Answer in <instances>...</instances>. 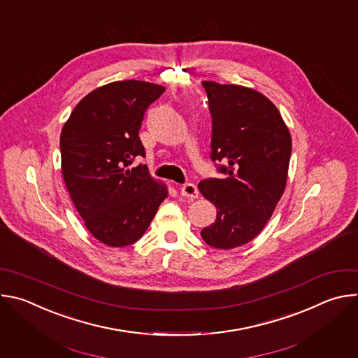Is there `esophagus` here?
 <instances>
[{
  "mask_svg": "<svg viewBox=\"0 0 358 358\" xmlns=\"http://www.w3.org/2000/svg\"><path fill=\"white\" fill-rule=\"evenodd\" d=\"M180 192H181L182 196H187V198H198V195H199L198 188H196L194 184H191V182L184 184V185L181 187Z\"/></svg>",
  "mask_w": 358,
  "mask_h": 358,
  "instance_id": "esophagus-1",
  "label": "esophagus"
}]
</instances>
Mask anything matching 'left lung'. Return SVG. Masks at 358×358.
I'll return each instance as SVG.
<instances>
[{
	"instance_id": "1",
	"label": "left lung",
	"mask_w": 358,
	"mask_h": 358,
	"mask_svg": "<svg viewBox=\"0 0 358 358\" xmlns=\"http://www.w3.org/2000/svg\"><path fill=\"white\" fill-rule=\"evenodd\" d=\"M213 116V162L225 178L198 184L217 207V220L201 231L217 249H232L257 236L283 195L292 137L278 108L258 90L203 80Z\"/></svg>"
}]
</instances>
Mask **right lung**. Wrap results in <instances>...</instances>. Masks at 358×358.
I'll use <instances>...</instances> for the list:
<instances>
[{
	"label": "right lung",
	"mask_w": 358,
	"mask_h": 358,
	"mask_svg": "<svg viewBox=\"0 0 358 358\" xmlns=\"http://www.w3.org/2000/svg\"><path fill=\"white\" fill-rule=\"evenodd\" d=\"M164 90L143 80L108 83L86 94L62 127L68 192L87 231L108 246L138 241L169 195L147 166L129 167L145 156L138 130L145 109Z\"/></svg>",
	"instance_id": "add662e5"
}]
</instances>
